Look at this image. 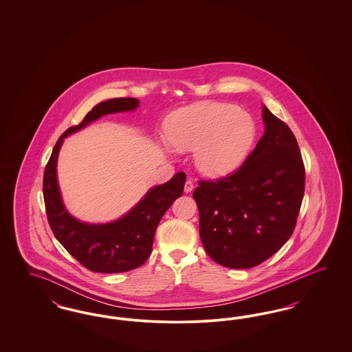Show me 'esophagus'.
<instances>
[{
  "mask_svg": "<svg viewBox=\"0 0 352 352\" xmlns=\"http://www.w3.org/2000/svg\"><path fill=\"white\" fill-rule=\"evenodd\" d=\"M192 188H194V184L191 181H186V184H184V192L188 194V192L192 191Z\"/></svg>",
  "mask_w": 352,
  "mask_h": 352,
  "instance_id": "1",
  "label": "esophagus"
}]
</instances>
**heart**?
Wrapping results in <instances>:
<instances>
[{"label":"heart","instance_id":"b5f03b06","mask_svg":"<svg viewBox=\"0 0 352 352\" xmlns=\"http://www.w3.org/2000/svg\"><path fill=\"white\" fill-rule=\"evenodd\" d=\"M254 138L251 116L227 102H201L168 120V140L179 151H197L203 174L219 178L241 165Z\"/></svg>","mask_w":352,"mask_h":352}]
</instances>
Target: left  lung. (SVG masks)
I'll use <instances>...</instances> for the list:
<instances>
[{
	"instance_id": "1",
	"label": "left lung",
	"mask_w": 352,
	"mask_h": 352,
	"mask_svg": "<svg viewBox=\"0 0 352 352\" xmlns=\"http://www.w3.org/2000/svg\"><path fill=\"white\" fill-rule=\"evenodd\" d=\"M264 135L234 174L201 181L192 197L208 256L232 269L253 268L293 234L305 191V168L290 128L263 107Z\"/></svg>"
}]
</instances>
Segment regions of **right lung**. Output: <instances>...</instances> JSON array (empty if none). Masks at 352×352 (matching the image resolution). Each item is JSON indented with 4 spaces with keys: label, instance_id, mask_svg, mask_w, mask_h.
Wrapping results in <instances>:
<instances>
[{
    "label": "right lung",
    "instance_id": "obj_1",
    "mask_svg": "<svg viewBox=\"0 0 352 352\" xmlns=\"http://www.w3.org/2000/svg\"><path fill=\"white\" fill-rule=\"evenodd\" d=\"M140 101L118 98L102 101L87 113L79 125L68 128L56 141L43 175V198L51 230L58 241L83 267L96 273H121L141 267L151 256L160 220L184 192L186 174L177 173L168 182L151 190L124 217L109 223H87L66 208L58 184L56 164L65 138L95 120L111 113L131 112Z\"/></svg>",
    "mask_w": 352,
    "mask_h": 352
}]
</instances>
